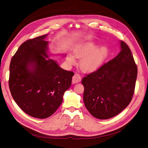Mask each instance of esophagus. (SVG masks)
Here are the masks:
<instances>
[{"label": "esophagus", "mask_w": 148, "mask_h": 148, "mask_svg": "<svg viewBox=\"0 0 148 148\" xmlns=\"http://www.w3.org/2000/svg\"><path fill=\"white\" fill-rule=\"evenodd\" d=\"M81 81V77L78 74H75L72 77V83H77Z\"/></svg>", "instance_id": "esophagus-1"}]
</instances>
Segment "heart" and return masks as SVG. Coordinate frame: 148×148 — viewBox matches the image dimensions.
<instances>
[{
  "label": "heart",
  "instance_id": "heart-1",
  "mask_svg": "<svg viewBox=\"0 0 148 148\" xmlns=\"http://www.w3.org/2000/svg\"><path fill=\"white\" fill-rule=\"evenodd\" d=\"M74 56L77 58H81L79 62L80 68L84 72H93L97 70L104 60L108 55V49L104 46L97 48L94 42L83 43L74 49ZM74 55L67 56V62L70 65L75 63Z\"/></svg>",
  "mask_w": 148,
  "mask_h": 148
}]
</instances>
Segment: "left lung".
I'll list each match as a JSON object with an SVG mask.
<instances>
[{"instance_id": "1", "label": "left lung", "mask_w": 148, "mask_h": 148, "mask_svg": "<svg viewBox=\"0 0 148 148\" xmlns=\"http://www.w3.org/2000/svg\"><path fill=\"white\" fill-rule=\"evenodd\" d=\"M115 58L83 78V101L94 117L107 119L127 108L132 99L137 67L130 48L120 41Z\"/></svg>"}]
</instances>
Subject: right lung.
Returning <instances> with one entry per match:
<instances>
[{"instance_id": "obj_1", "label": "right lung", "mask_w": 148, "mask_h": 148, "mask_svg": "<svg viewBox=\"0 0 148 148\" xmlns=\"http://www.w3.org/2000/svg\"><path fill=\"white\" fill-rule=\"evenodd\" d=\"M48 34L26 40L12 57L9 86L12 98L22 111L44 119L54 113L71 85L74 72L47 59Z\"/></svg>"}]
</instances>
